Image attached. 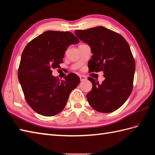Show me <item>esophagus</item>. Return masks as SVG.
I'll use <instances>...</instances> for the list:
<instances>
[{
    "label": "esophagus",
    "mask_w": 155,
    "mask_h": 155,
    "mask_svg": "<svg viewBox=\"0 0 155 155\" xmlns=\"http://www.w3.org/2000/svg\"><path fill=\"white\" fill-rule=\"evenodd\" d=\"M80 80L82 81H85L87 80V78L85 76H84V75H80Z\"/></svg>",
    "instance_id": "obj_1"
}]
</instances>
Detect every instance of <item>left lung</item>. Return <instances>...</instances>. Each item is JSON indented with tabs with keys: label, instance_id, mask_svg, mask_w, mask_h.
<instances>
[{
	"label": "left lung",
	"instance_id": "obj_1",
	"mask_svg": "<svg viewBox=\"0 0 155 155\" xmlns=\"http://www.w3.org/2000/svg\"><path fill=\"white\" fill-rule=\"evenodd\" d=\"M75 34L91 48L89 72L103 71L105 78L101 84L88 78L93 84L87 95L89 104L100 112L115 111L133 89L135 63L129 44L120 34L103 26L76 30Z\"/></svg>",
	"mask_w": 155,
	"mask_h": 155
}]
</instances>
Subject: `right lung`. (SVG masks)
<instances>
[{"label": "right lung", "instance_id": "add662e5", "mask_svg": "<svg viewBox=\"0 0 155 155\" xmlns=\"http://www.w3.org/2000/svg\"><path fill=\"white\" fill-rule=\"evenodd\" d=\"M79 39L69 31H47L26 45L18 68V80L26 102L33 110L45 116L58 114L64 108L71 91L80 78L70 73L64 80L52 75L60 67L67 48Z\"/></svg>", "mask_w": 155, "mask_h": 155}]
</instances>
